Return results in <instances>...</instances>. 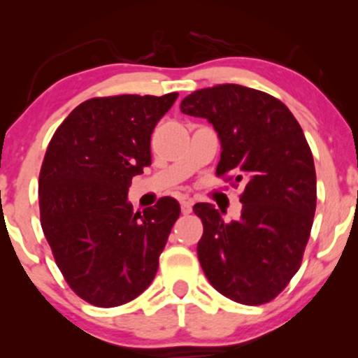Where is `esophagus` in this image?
Here are the masks:
<instances>
[{
  "label": "esophagus",
  "instance_id": "34e87169",
  "mask_svg": "<svg viewBox=\"0 0 358 358\" xmlns=\"http://www.w3.org/2000/svg\"><path fill=\"white\" fill-rule=\"evenodd\" d=\"M180 205H182V213L183 215H188V213H192V200L188 199H183L182 202H180Z\"/></svg>",
  "mask_w": 358,
  "mask_h": 358
}]
</instances>
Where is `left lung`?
I'll return each mask as SVG.
<instances>
[{
  "instance_id": "left-lung-1",
  "label": "left lung",
  "mask_w": 358,
  "mask_h": 358,
  "mask_svg": "<svg viewBox=\"0 0 358 358\" xmlns=\"http://www.w3.org/2000/svg\"><path fill=\"white\" fill-rule=\"evenodd\" d=\"M212 122L222 145L217 176L242 183L239 220L196 203V245L210 285L232 301L264 305L298 273L316 208L313 155L301 126L276 97L237 84L200 89L180 104Z\"/></svg>"
}]
</instances>
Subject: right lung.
Wrapping results in <instances>:
<instances>
[{"instance_id": "right-lung-1", "label": "right lung", "mask_w": 358, "mask_h": 358, "mask_svg": "<svg viewBox=\"0 0 358 358\" xmlns=\"http://www.w3.org/2000/svg\"><path fill=\"white\" fill-rule=\"evenodd\" d=\"M176 97H94L48 143L38 178L42 229L65 281L90 305H124L158 271L180 203L163 196L141 215L126 196L133 176L151 165V133Z\"/></svg>"}]
</instances>
